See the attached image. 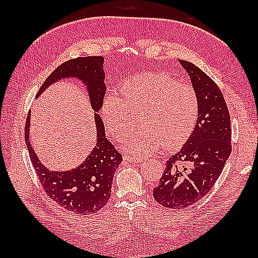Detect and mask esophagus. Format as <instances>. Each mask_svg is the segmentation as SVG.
Here are the masks:
<instances>
[{
    "label": "esophagus",
    "mask_w": 258,
    "mask_h": 258,
    "mask_svg": "<svg viewBox=\"0 0 258 258\" xmlns=\"http://www.w3.org/2000/svg\"><path fill=\"white\" fill-rule=\"evenodd\" d=\"M124 160L127 161V162H133V163H142L143 160L140 157H136V156H130V155H124Z\"/></svg>",
    "instance_id": "esophagus-1"
}]
</instances>
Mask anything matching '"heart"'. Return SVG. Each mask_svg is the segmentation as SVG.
I'll use <instances>...</instances> for the list:
<instances>
[{
    "mask_svg": "<svg viewBox=\"0 0 258 258\" xmlns=\"http://www.w3.org/2000/svg\"><path fill=\"white\" fill-rule=\"evenodd\" d=\"M101 114L107 131L117 141L125 139L136 124L141 128L126 142L135 155H150L163 145L174 149L189 138L199 114L194 87L176 82L165 73L134 75L120 85V97H104Z\"/></svg>",
    "mask_w": 258,
    "mask_h": 258,
    "instance_id": "obj_1",
    "label": "heart"
}]
</instances>
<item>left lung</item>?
I'll return each mask as SVG.
<instances>
[{
	"instance_id": "left-lung-1",
	"label": "left lung",
	"mask_w": 258,
	"mask_h": 258,
	"mask_svg": "<svg viewBox=\"0 0 258 258\" xmlns=\"http://www.w3.org/2000/svg\"><path fill=\"white\" fill-rule=\"evenodd\" d=\"M199 98L193 133L166 162L160 184L153 189L164 207L182 210L203 199L216 183L232 152L231 117L215 82L193 63L178 59Z\"/></svg>"
}]
</instances>
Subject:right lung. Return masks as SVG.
Masks as SVG:
<instances>
[{
  "label": "right lung",
  "mask_w": 258,
  "mask_h": 258,
  "mask_svg": "<svg viewBox=\"0 0 258 258\" xmlns=\"http://www.w3.org/2000/svg\"><path fill=\"white\" fill-rule=\"evenodd\" d=\"M103 64L102 56L70 59L48 76L36 95L40 96L48 86L62 79H78L86 86L91 106L95 112L96 145L81 165L64 172L46 168L38 160L31 144L30 113L25 123V143L33 167L45 193L59 206L79 215L94 214L106 205L111 196L114 173L123 161L122 155L106 139L103 120L97 114L106 92Z\"/></svg>",
  "instance_id": "add662e5"
}]
</instances>
